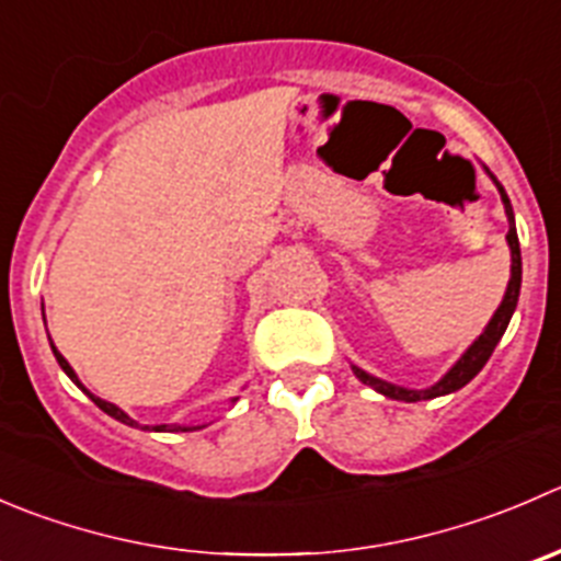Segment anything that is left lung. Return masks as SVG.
I'll list each match as a JSON object with an SVG mask.
<instances>
[{"label":"left lung","instance_id":"1","mask_svg":"<svg viewBox=\"0 0 561 561\" xmlns=\"http://www.w3.org/2000/svg\"><path fill=\"white\" fill-rule=\"evenodd\" d=\"M488 172V170H485ZM491 175V172H488ZM491 181L496 183L499 194H502V203H504V214H507V247H510V282H507V290H504V298L502 304H499V309L493 312V318L488 320V325L482 329V334L477 336L474 342H471L469 347H466L463 356L458 358V362L453 364V367L444 373L442 380H436L433 386H427V389H408V386H397V383H389V380H380L375 378V375L364 373L362 367H356V364H351L353 375H356L362 383L373 386L378 394L389 397V400H402V402H419V400H433V397H444V394H453V391L463 389L466 383H469L471 378H474L477 373H480L482 367L488 364V358H491L493 347L499 345V340L504 336V331H507L510 325V318H513L515 307H518V296H520V243H518V232H515V214H513V205H510V197L507 192H504L502 183L496 181V178L491 175Z\"/></svg>","mask_w":561,"mask_h":561}]
</instances>
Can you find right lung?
Listing matches in <instances>:
<instances>
[{
  "label": "right lung",
  "instance_id": "add662e5",
  "mask_svg": "<svg viewBox=\"0 0 561 561\" xmlns=\"http://www.w3.org/2000/svg\"><path fill=\"white\" fill-rule=\"evenodd\" d=\"M43 320H46V318H43ZM48 342H51V340H48ZM51 351H54V358H57V364H59V367H62V373L68 375V378L73 380V383L79 386V389L84 391V394L90 397V400L95 402V405L101 408L103 413H108V416H112V419H117V422H123V425H128V427H142V431H153V433H192V431H203V427H208V425H153V427H150V425H139V422H136V419H130L128 413L123 411V408H117V405H114V402H108V400H101V397H95V394H92V391L87 389L84 383H81V380H79V375L73 373V367H70L68 362H65V356H62V353H59L57 347H54V342H51ZM230 402H232V405H236V402H238V397H232Z\"/></svg>",
  "mask_w": 561,
  "mask_h": 561
}]
</instances>
